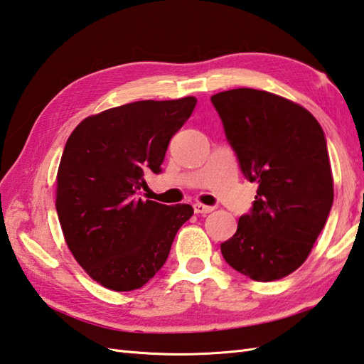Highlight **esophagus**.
Instances as JSON below:
<instances>
[{"mask_svg": "<svg viewBox=\"0 0 364 364\" xmlns=\"http://www.w3.org/2000/svg\"><path fill=\"white\" fill-rule=\"evenodd\" d=\"M214 210L213 206H208V205H202V203H196L194 205V211L197 213V214H208V213H211Z\"/></svg>", "mask_w": 364, "mask_h": 364, "instance_id": "esophagus-1", "label": "esophagus"}]
</instances>
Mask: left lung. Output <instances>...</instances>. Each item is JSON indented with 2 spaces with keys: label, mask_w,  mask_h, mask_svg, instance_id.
<instances>
[{
  "label": "left lung",
  "mask_w": 364,
  "mask_h": 364,
  "mask_svg": "<svg viewBox=\"0 0 364 364\" xmlns=\"http://www.w3.org/2000/svg\"><path fill=\"white\" fill-rule=\"evenodd\" d=\"M211 103L244 176L258 183L220 252L252 280H280L304 264L333 205L326 134L305 107L266 90L231 89Z\"/></svg>",
  "instance_id": "left-lung-1"
}]
</instances>
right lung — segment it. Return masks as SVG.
Instances as JSON below:
<instances>
[{
    "mask_svg": "<svg viewBox=\"0 0 364 364\" xmlns=\"http://www.w3.org/2000/svg\"><path fill=\"white\" fill-rule=\"evenodd\" d=\"M196 97L144 100L84 119L68 137L56 178L65 242L90 278L112 291L139 289L164 266L176 231L194 214L136 198L144 170L161 172L170 139Z\"/></svg>",
    "mask_w": 364,
    "mask_h": 364,
    "instance_id": "add662e5",
    "label": "right lung"
}]
</instances>
